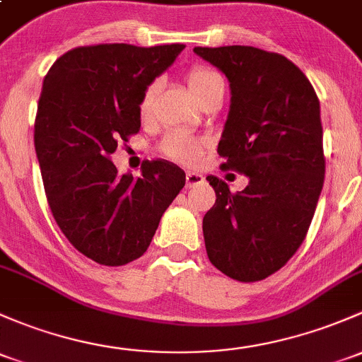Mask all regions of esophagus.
<instances>
[{"instance_id":"1","label":"esophagus","mask_w":362,"mask_h":362,"mask_svg":"<svg viewBox=\"0 0 362 362\" xmlns=\"http://www.w3.org/2000/svg\"><path fill=\"white\" fill-rule=\"evenodd\" d=\"M204 182V177L201 173H196V171H187L185 173V185L187 187H196V185H201Z\"/></svg>"}]
</instances>
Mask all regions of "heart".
Listing matches in <instances>:
<instances>
[{
  "label": "heart",
  "instance_id": "1",
  "mask_svg": "<svg viewBox=\"0 0 362 362\" xmlns=\"http://www.w3.org/2000/svg\"><path fill=\"white\" fill-rule=\"evenodd\" d=\"M187 83L189 88H191L194 93V97L197 98L201 93H204V91L210 90L211 86H215L216 83H223V79L218 72L208 69V67H194V69L187 74ZM158 88L159 83L152 81L149 83V86L144 90L139 105L142 116L149 114L152 104H154ZM161 149L171 159H177V161L182 163H196L201 154V149H203V140L196 139V136L189 135V133L185 132H173L170 133V135H166V139L163 140Z\"/></svg>",
  "mask_w": 362,
  "mask_h": 362
}]
</instances>
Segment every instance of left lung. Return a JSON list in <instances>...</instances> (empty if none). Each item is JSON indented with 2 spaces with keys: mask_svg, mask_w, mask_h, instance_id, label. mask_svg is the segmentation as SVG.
I'll list each match as a JSON object with an SVG mask.
<instances>
[{
  "mask_svg": "<svg viewBox=\"0 0 362 362\" xmlns=\"http://www.w3.org/2000/svg\"><path fill=\"white\" fill-rule=\"evenodd\" d=\"M226 74L230 105L218 142L222 168L248 177L232 194L206 177L216 201L203 218L208 258L250 283L279 271L305 239L325 182L321 107L310 81L279 53L196 47Z\"/></svg>",
  "mask_w": 362,
  "mask_h": 362,
  "instance_id": "8db88e82",
  "label": "left lung"
}]
</instances>
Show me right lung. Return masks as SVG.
<instances>
[{
  "mask_svg": "<svg viewBox=\"0 0 362 362\" xmlns=\"http://www.w3.org/2000/svg\"><path fill=\"white\" fill-rule=\"evenodd\" d=\"M184 48L79 47L45 76L34 147L48 204L71 245L97 264L117 267L142 257L184 189V170L166 159L146 161L136 178L111 161L117 142L140 130L144 90Z\"/></svg>",
  "mask_w": 362,
  "mask_h": 362,
  "instance_id": "add662e5",
  "label": "right lung"
}]
</instances>
